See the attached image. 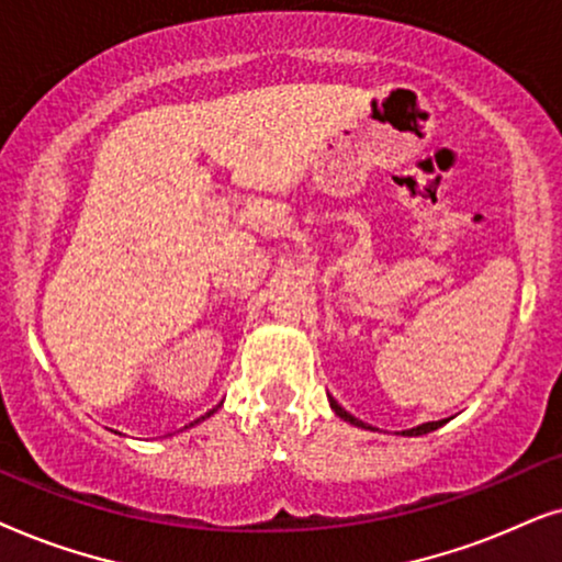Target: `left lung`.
Returning <instances> with one entry per match:
<instances>
[{
    "instance_id": "8db88e82",
    "label": "left lung",
    "mask_w": 562,
    "mask_h": 562,
    "mask_svg": "<svg viewBox=\"0 0 562 562\" xmlns=\"http://www.w3.org/2000/svg\"><path fill=\"white\" fill-rule=\"evenodd\" d=\"M328 403H331V408L336 411V416L339 418H344V422H349V424H355V426H362V429H368V424L364 422H359V418H355L351 414H347V411H344L339 403H336L331 395H328ZM445 422H429V424H422V426H414V429H406L403 434H408V437H418V434H429V431H434V429H439V426H442Z\"/></svg>"
}]
</instances>
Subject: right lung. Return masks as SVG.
<instances>
[{
  "instance_id": "add662e5",
  "label": "right lung",
  "mask_w": 562,
  "mask_h": 562,
  "mask_svg": "<svg viewBox=\"0 0 562 562\" xmlns=\"http://www.w3.org/2000/svg\"><path fill=\"white\" fill-rule=\"evenodd\" d=\"M211 414H215V408H213V411H207V414H205V416H200V418H194V422H192V424H190V426H194V424H200V422H205V418H207V416H211Z\"/></svg>"
}]
</instances>
